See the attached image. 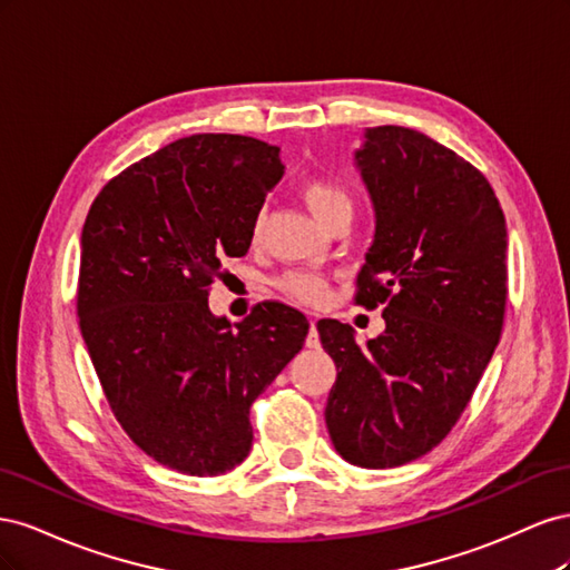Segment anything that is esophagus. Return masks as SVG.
<instances>
[{"label":"esophagus","instance_id":"obj_1","mask_svg":"<svg viewBox=\"0 0 570 570\" xmlns=\"http://www.w3.org/2000/svg\"><path fill=\"white\" fill-rule=\"evenodd\" d=\"M308 325H312V331H308V337H306V347H308V350H316V347H321L318 331H316V318L308 321Z\"/></svg>","mask_w":570,"mask_h":570}]
</instances>
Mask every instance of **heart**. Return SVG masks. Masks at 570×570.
I'll list each match as a JSON object with an SVG mask.
<instances>
[{
	"label": "heart",
	"instance_id": "1",
	"mask_svg": "<svg viewBox=\"0 0 570 570\" xmlns=\"http://www.w3.org/2000/svg\"><path fill=\"white\" fill-rule=\"evenodd\" d=\"M302 195L308 209H312V214L323 223V226H327V223L337 218L340 214H352L354 209V202L352 195L347 193V187L327 176L308 178L302 187ZM258 233H262V216H256L254 220L252 237L256 239ZM278 287L287 297L314 306L321 304L327 295V281L314 271H289L278 281Z\"/></svg>",
	"mask_w": 570,
	"mask_h": 570
}]
</instances>
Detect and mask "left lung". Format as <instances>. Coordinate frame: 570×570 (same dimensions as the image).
Here are the masks:
<instances>
[{"mask_svg": "<svg viewBox=\"0 0 570 570\" xmlns=\"http://www.w3.org/2000/svg\"><path fill=\"white\" fill-rule=\"evenodd\" d=\"M375 209L356 304L385 333L356 344L318 321L337 381L327 433L342 459L394 469L438 446L480 383L507 308V220L488 178L428 135L377 126L354 154Z\"/></svg>", "mask_w": 570, "mask_h": 570, "instance_id": "left-lung-1", "label": "left lung"}]
</instances>
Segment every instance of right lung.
Here are the masks:
<instances>
[{
  "mask_svg": "<svg viewBox=\"0 0 570 570\" xmlns=\"http://www.w3.org/2000/svg\"><path fill=\"white\" fill-rule=\"evenodd\" d=\"M278 147L189 135L111 178L80 237L78 318L116 421L145 454L218 475L252 450L249 409L308 333L268 302L235 327L209 308L220 258L245 256L283 178Z\"/></svg>",
  "mask_w": 570,
  "mask_h": 570,
  "instance_id": "right-lung-1",
  "label": "right lung"
}]
</instances>
